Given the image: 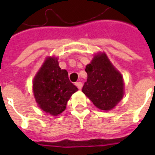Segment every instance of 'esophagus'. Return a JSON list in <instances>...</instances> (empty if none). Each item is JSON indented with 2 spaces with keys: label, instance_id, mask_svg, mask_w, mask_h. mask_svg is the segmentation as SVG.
<instances>
[{
  "label": "esophagus",
  "instance_id": "esophagus-1",
  "mask_svg": "<svg viewBox=\"0 0 155 155\" xmlns=\"http://www.w3.org/2000/svg\"><path fill=\"white\" fill-rule=\"evenodd\" d=\"M75 85L77 86L79 90H81V89H82V86H83V84L79 81V82H76V83H75Z\"/></svg>",
  "mask_w": 155,
  "mask_h": 155
}]
</instances>
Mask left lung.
<instances>
[{
    "label": "left lung",
    "instance_id": "1",
    "mask_svg": "<svg viewBox=\"0 0 155 155\" xmlns=\"http://www.w3.org/2000/svg\"><path fill=\"white\" fill-rule=\"evenodd\" d=\"M87 81L82 91L93 104L102 110H110L124 95L122 75L113 66L105 54L94 55L86 65Z\"/></svg>",
    "mask_w": 155,
    "mask_h": 155
}]
</instances>
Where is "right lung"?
<instances>
[{
	"label": "right lung",
	"instance_id": "obj_1",
	"mask_svg": "<svg viewBox=\"0 0 155 155\" xmlns=\"http://www.w3.org/2000/svg\"><path fill=\"white\" fill-rule=\"evenodd\" d=\"M33 91L41 110L58 115L65 110L67 101L78 88L70 81L67 71L59 67L57 59L50 57L35 75Z\"/></svg>",
	"mask_w": 155,
	"mask_h": 155
}]
</instances>
